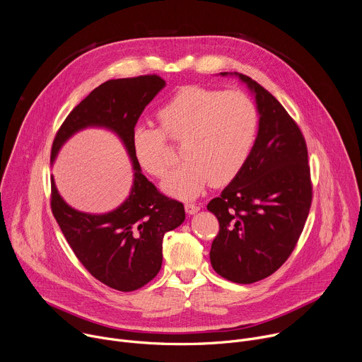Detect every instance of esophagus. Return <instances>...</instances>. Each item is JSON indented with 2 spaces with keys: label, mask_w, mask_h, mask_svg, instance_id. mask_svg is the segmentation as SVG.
Returning <instances> with one entry per match:
<instances>
[{
  "label": "esophagus",
  "mask_w": 362,
  "mask_h": 362,
  "mask_svg": "<svg viewBox=\"0 0 362 362\" xmlns=\"http://www.w3.org/2000/svg\"><path fill=\"white\" fill-rule=\"evenodd\" d=\"M185 211H186L187 215H194V214H197L200 211V206H197L194 203H186L185 204Z\"/></svg>",
  "instance_id": "esophagus-1"
}]
</instances>
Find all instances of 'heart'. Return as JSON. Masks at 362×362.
Wrapping results in <instances>:
<instances>
[{"label":"heart","instance_id":"obj_1","mask_svg":"<svg viewBox=\"0 0 362 362\" xmlns=\"http://www.w3.org/2000/svg\"><path fill=\"white\" fill-rule=\"evenodd\" d=\"M156 116L162 129L133 127V156L144 172L163 177L170 166L168 136L182 141L185 162L162 185L169 196L182 200L197 197L209 183H230L249 158L257 129L253 101L236 90L185 86Z\"/></svg>","mask_w":362,"mask_h":362}]
</instances>
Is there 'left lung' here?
Instances as JSON below:
<instances>
[{
	"label": "left lung",
	"mask_w": 362,
	"mask_h": 362,
	"mask_svg": "<svg viewBox=\"0 0 362 362\" xmlns=\"http://www.w3.org/2000/svg\"><path fill=\"white\" fill-rule=\"evenodd\" d=\"M238 77L255 97L257 134L239 175L209 202L219 221L212 268L228 281L253 284L272 275L292 253L313 200L305 139L281 103L261 84Z\"/></svg>",
	"instance_id": "obj_1"
}]
</instances>
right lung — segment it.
<instances>
[{
	"mask_svg": "<svg viewBox=\"0 0 362 362\" xmlns=\"http://www.w3.org/2000/svg\"><path fill=\"white\" fill-rule=\"evenodd\" d=\"M166 81L159 76L117 78L94 88L67 116L51 148V165L76 133L98 127L113 132L133 166V185L126 200L107 214L80 212L62 197L51 177V209L83 267L100 282L130 292L150 282L162 268L166 232L185 221L177 200L158 192L141 173L132 150V130Z\"/></svg>",
	"mask_w": 362,
	"mask_h": 362,
	"instance_id": "1",
	"label": "right lung"
}]
</instances>
